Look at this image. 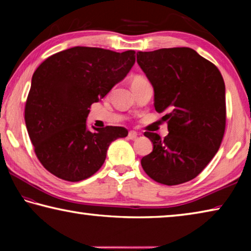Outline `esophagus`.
<instances>
[{"mask_svg":"<svg viewBox=\"0 0 251 251\" xmlns=\"http://www.w3.org/2000/svg\"><path fill=\"white\" fill-rule=\"evenodd\" d=\"M137 136H138V134L136 133V131H134V130H130L129 133H128V138H129V139L137 138Z\"/></svg>","mask_w":251,"mask_h":251,"instance_id":"1","label":"esophagus"}]
</instances>
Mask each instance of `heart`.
Segmentation results:
<instances>
[{
    "label": "heart",
    "instance_id": "heart-1",
    "mask_svg": "<svg viewBox=\"0 0 251 251\" xmlns=\"http://www.w3.org/2000/svg\"><path fill=\"white\" fill-rule=\"evenodd\" d=\"M146 82V79L142 77V76H136V77H134L133 79H131V86L133 85H136V84H141V83H144Z\"/></svg>",
    "mask_w": 251,
    "mask_h": 251
}]
</instances>
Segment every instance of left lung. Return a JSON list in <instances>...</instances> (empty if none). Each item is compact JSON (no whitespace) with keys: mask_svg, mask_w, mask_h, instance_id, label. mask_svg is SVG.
<instances>
[{"mask_svg":"<svg viewBox=\"0 0 251 251\" xmlns=\"http://www.w3.org/2000/svg\"><path fill=\"white\" fill-rule=\"evenodd\" d=\"M154 88L156 112L167 114L169 134L145 135L152 151L141 163L151 179L173 186L194 179L214 158L226 127V93L219 70L189 48L138 52Z\"/></svg>","mask_w":251,"mask_h":251,"instance_id":"8db88e82","label":"left lung"}]
</instances>
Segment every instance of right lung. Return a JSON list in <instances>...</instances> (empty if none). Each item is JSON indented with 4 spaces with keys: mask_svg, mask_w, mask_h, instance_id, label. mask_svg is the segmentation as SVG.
Segmentation results:
<instances>
[{
    "mask_svg": "<svg viewBox=\"0 0 251 251\" xmlns=\"http://www.w3.org/2000/svg\"><path fill=\"white\" fill-rule=\"evenodd\" d=\"M135 50L123 53L75 46L45 59L34 72L25 124L44 168L61 179L79 181L99 171L110 143L128 130L106 126L91 131L90 107L124 79Z\"/></svg>",
    "mask_w": 251,
    "mask_h": 251,
    "instance_id": "right-lung-1",
    "label": "right lung"
}]
</instances>
